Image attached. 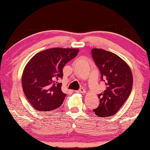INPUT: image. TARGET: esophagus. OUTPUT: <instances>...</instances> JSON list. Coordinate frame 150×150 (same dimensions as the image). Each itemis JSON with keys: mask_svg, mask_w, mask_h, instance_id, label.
Segmentation results:
<instances>
[{"mask_svg": "<svg viewBox=\"0 0 150 150\" xmlns=\"http://www.w3.org/2000/svg\"><path fill=\"white\" fill-rule=\"evenodd\" d=\"M78 93H82V94H85L86 93V90L85 89V88H81L79 90L77 91Z\"/></svg>", "mask_w": 150, "mask_h": 150, "instance_id": "1", "label": "esophagus"}]
</instances>
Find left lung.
I'll return each instance as SVG.
<instances>
[{"mask_svg": "<svg viewBox=\"0 0 150 150\" xmlns=\"http://www.w3.org/2000/svg\"><path fill=\"white\" fill-rule=\"evenodd\" d=\"M91 53L106 86V90L98 95L100 104L93 111L100 117L113 116L130 95L132 73L125 61L115 54L98 48H93Z\"/></svg>", "mask_w": 150, "mask_h": 150, "instance_id": "left-lung-1", "label": "left lung"}]
</instances>
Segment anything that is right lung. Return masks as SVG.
Segmentation results:
<instances>
[{"label":"right lung","mask_w":150,"mask_h":150,"mask_svg":"<svg viewBox=\"0 0 150 150\" xmlns=\"http://www.w3.org/2000/svg\"><path fill=\"white\" fill-rule=\"evenodd\" d=\"M77 48H50L34 55L25 66L22 85L27 99L35 110L59 108L66 96L62 91L63 68L77 55Z\"/></svg>","instance_id":"right-lung-1"}]
</instances>
